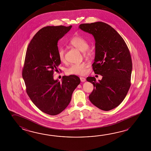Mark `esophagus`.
<instances>
[{
	"label": "esophagus",
	"mask_w": 151,
	"mask_h": 151,
	"mask_svg": "<svg viewBox=\"0 0 151 151\" xmlns=\"http://www.w3.org/2000/svg\"><path fill=\"white\" fill-rule=\"evenodd\" d=\"M80 79L81 82H85L86 81V79L83 77H80Z\"/></svg>",
	"instance_id": "esophagus-1"
}]
</instances>
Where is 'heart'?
<instances>
[{
	"mask_svg": "<svg viewBox=\"0 0 151 151\" xmlns=\"http://www.w3.org/2000/svg\"><path fill=\"white\" fill-rule=\"evenodd\" d=\"M70 45L83 52V55L86 56H92L93 51L91 49L88 48L89 46L88 42L86 39L79 35L75 36L70 41ZM65 50L63 47H60L58 50V58L59 60L63 63L65 61ZM87 65L85 63L80 64H73L66 70L68 74L73 75H83L86 72Z\"/></svg>",
	"mask_w": 151,
	"mask_h": 151,
	"instance_id": "obj_1",
	"label": "heart"
}]
</instances>
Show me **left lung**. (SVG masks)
<instances>
[{
	"label": "left lung",
	"instance_id": "obj_1",
	"mask_svg": "<svg viewBox=\"0 0 151 151\" xmlns=\"http://www.w3.org/2000/svg\"><path fill=\"white\" fill-rule=\"evenodd\" d=\"M79 28L94 37L93 70L103 76L98 82L94 77L87 78L94 86L89 99L101 110L113 109L122 103L131 86L132 62L128 47L121 35L106 23L82 24Z\"/></svg>",
	"mask_w": 151,
	"mask_h": 151
}]
</instances>
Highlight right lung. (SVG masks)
I'll return each instance as SVG.
<instances>
[{
	"label": "right lung",
	"mask_w": 151,
	"mask_h": 151,
	"mask_svg": "<svg viewBox=\"0 0 151 151\" xmlns=\"http://www.w3.org/2000/svg\"><path fill=\"white\" fill-rule=\"evenodd\" d=\"M72 25L46 26L33 37L26 53L22 76L26 92L33 103L42 112L55 116L63 111L71 101L72 93L80 83L76 75L54 80L61 61L58 58V40Z\"/></svg>",
	"instance_id": "add662e5"
}]
</instances>
